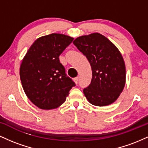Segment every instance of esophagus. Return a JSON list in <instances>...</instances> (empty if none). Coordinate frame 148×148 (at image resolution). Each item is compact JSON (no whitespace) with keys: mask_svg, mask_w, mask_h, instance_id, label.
I'll return each instance as SVG.
<instances>
[{"mask_svg":"<svg viewBox=\"0 0 148 148\" xmlns=\"http://www.w3.org/2000/svg\"><path fill=\"white\" fill-rule=\"evenodd\" d=\"M79 78L77 76V77L74 78V82L76 83V84H78V82H79Z\"/></svg>","mask_w":148,"mask_h":148,"instance_id":"esophagus-1","label":"esophagus"}]
</instances>
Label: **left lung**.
I'll return each instance as SVG.
<instances>
[{"label": "left lung", "instance_id": "obj_1", "mask_svg": "<svg viewBox=\"0 0 148 148\" xmlns=\"http://www.w3.org/2000/svg\"><path fill=\"white\" fill-rule=\"evenodd\" d=\"M73 43L91 65V83L84 89L88 101L98 106L114 102L123 92L126 79L125 64L120 52L99 33L79 37Z\"/></svg>", "mask_w": 148, "mask_h": 148}]
</instances>
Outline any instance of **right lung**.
Wrapping results in <instances>:
<instances>
[{"instance_id":"obj_1","label":"right lung","mask_w":148,"mask_h":148,"mask_svg":"<svg viewBox=\"0 0 148 148\" xmlns=\"http://www.w3.org/2000/svg\"><path fill=\"white\" fill-rule=\"evenodd\" d=\"M74 38L53 33L40 37L28 49L20 67V79L25 95L42 109H53L62 104L72 87L59 56Z\"/></svg>"}]
</instances>
